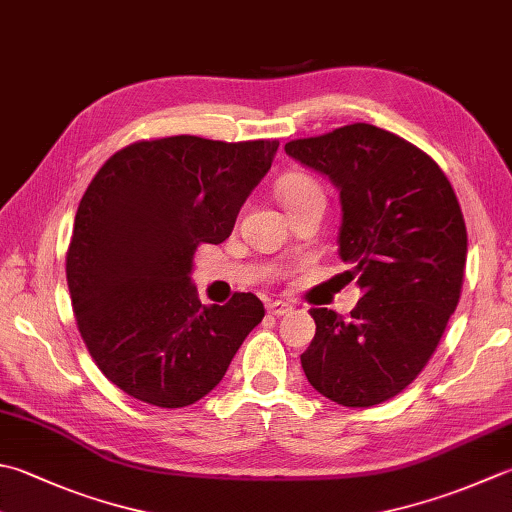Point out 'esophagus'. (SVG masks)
I'll list each match as a JSON object with an SVG mask.
<instances>
[{"label":"esophagus","mask_w":512,"mask_h":512,"mask_svg":"<svg viewBox=\"0 0 512 512\" xmlns=\"http://www.w3.org/2000/svg\"><path fill=\"white\" fill-rule=\"evenodd\" d=\"M266 308H268L270 315H277V317H282V315H286V313H290V310H293V306H290L288 302H279V299H277V302H270Z\"/></svg>","instance_id":"1"}]
</instances>
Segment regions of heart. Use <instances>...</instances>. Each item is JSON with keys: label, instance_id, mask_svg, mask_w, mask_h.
<instances>
[{"label": "heart", "instance_id": "obj_1", "mask_svg": "<svg viewBox=\"0 0 512 512\" xmlns=\"http://www.w3.org/2000/svg\"><path fill=\"white\" fill-rule=\"evenodd\" d=\"M277 193H279V199H282L284 208L302 204L306 199H313V197H324L322 188H319L315 179L302 173L286 175L282 182L277 184Z\"/></svg>", "mask_w": 512, "mask_h": 512}]
</instances>
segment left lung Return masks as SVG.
<instances>
[{"instance_id": "8db88e82", "label": "left lung", "mask_w": 512, "mask_h": 512, "mask_svg": "<svg viewBox=\"0 0 512 512\" xmlns=\"http://www.w3.org/2000/svg\"><path fill=\"white\" fill-rule=\"evenodd\" d=\"M286 155L339 190V257L364 297L344 319L310 308L302 368L317 393L368 408L413 382L462 293L468 235L455 190L433 159L373 124L295 139Z\"/></svg>"}]
</instances>
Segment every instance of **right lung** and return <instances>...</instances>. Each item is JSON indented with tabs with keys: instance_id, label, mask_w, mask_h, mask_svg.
I'll list each match as a JSON object with an SVG mask.
<instances>
[{
	"instance_id": "add662e5",
	"label": "right lung",
	"mask_w": 512,
	"mask_h": 512,
	"mask_svg": "<svg viewBox=\"0 0 512 512\" xmlns=\"http://www.w3.org/2000/svg\"><path fill=\"white\" fill-rule=\"evenodd\" d=\"M277 139L177 135L108 159L79 202L66 279L79 333L126 395L184 408L213 390L264 317L253 293L204 306L190 282L197 246L222 244L262 182Z\"/></svg>"
}]
</instances>
